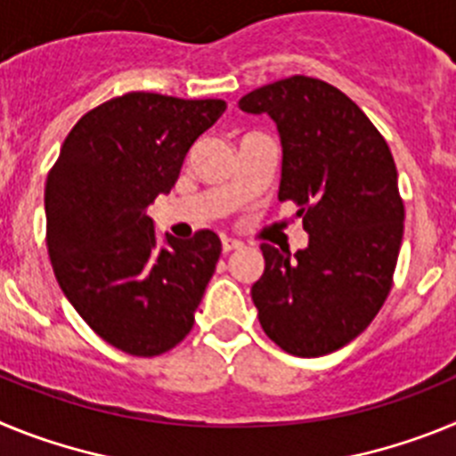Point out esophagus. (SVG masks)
Listing matches in <instances>:
<instances>
[{
  "mask_svg": "<svg viewBox=\"0 0 456 456\" xmlns=\"http://www.w3.org/2000/svg\"><path fill=\"white\" fill-rule=\"evenodd\" d=\"M221 247H224V253H231V251H237V248H241V241L232 240V237H224Z\"/></svg>",
  "mask_w": 456,
  "mask_h": 456,
  "instance_id": "obj_1",
  "label": "esophagus"
}]
</instances>
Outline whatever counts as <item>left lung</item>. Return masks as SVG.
<instances>
[{
  "label": "left lung",
  "mask_w": 456,
  "mask_h": 456,
  "mask_svg": "<svg viewBox=\"0 0 456 456\" xmlns=\"http://www.w3.org/2000/svg\"><path fill=\"white\" fill-rule=\"evenodd\" d=\"M269 114L283 143L278 200H292L308 248L263 244L265 273L253 283L257 320L292 356L315 358L361 336L384 305L404 235V200L390 148L340 88L294 77L240 100Z\"/></svg>",
  "instance_id": "8db88e82"
}]
</instances>
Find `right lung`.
Returning a JSON list of instances; mask_svg holds the SVG:
<instances>
[{"label":"right lung","instance_id":"1","mask_svg":"<svg viewBox=\"0 0 456 456\" xmlns=\"http://www.w3.org/2000/svg\"><path fill=\"white\" fill-rule=\"evenodd\" d=\"M225 111L224 100L132 91L84 114L45 183L52 269L82 320L139 358L173 349L193 326L221 240L167 235L157 248L148 205L168 193L184 155Z\"/></svg>","mask_w":456,"mask_h":456}]
</instances>
